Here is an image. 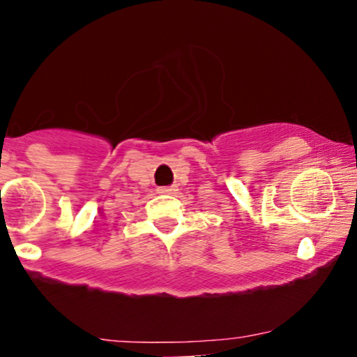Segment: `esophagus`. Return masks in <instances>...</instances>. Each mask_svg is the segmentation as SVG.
Returning <instances> with one entry per match:
<instances>
[{
  "label": "esophagus",
  "instance_id": "1",
  "mask_svg": "<svg viewBox=\"0 0 357 357\" xmlns=\"http://www.w3.org/2000/svg\"><path fill=\"white\" fill-rule=\"evenodd\" d=\"M176 191V186H161V188H158V192H174Z\"/></svg>",
  "mask_w": 357,
  "mask_h": 357
}]
</instances>
